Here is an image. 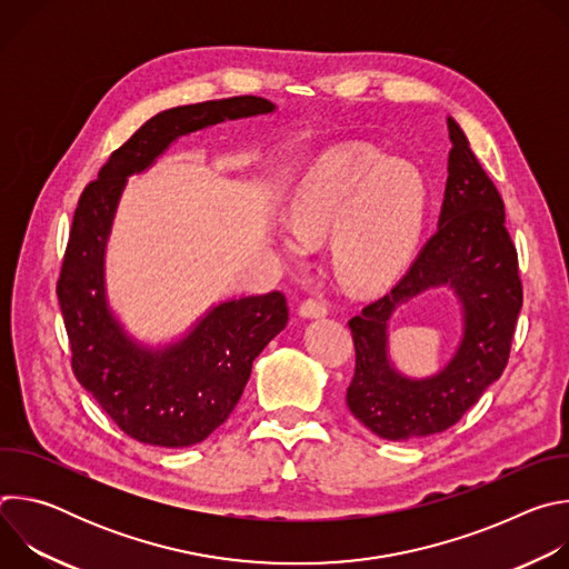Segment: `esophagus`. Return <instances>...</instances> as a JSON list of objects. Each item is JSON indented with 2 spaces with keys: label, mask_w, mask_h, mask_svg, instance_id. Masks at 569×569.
Instances as JSON below:
<instances>
[{
  "label": "esophagus",
  "mask_w": 569,
  "mask_h": 569,
  "mask_svg": "<svg viewBox=\"0 0 569 569\" xmlns=\"http://www.w3.org/2000/svg\"><path fill=\"white\" fill-rule=\"evenodd\" d=\"M301 317H323L327 315V303L321 299H303L299 306Z\"/></svg>",
  "instance_id": "34e87169"
}]
</instances>
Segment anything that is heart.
Listing matches in <instances>:
<instances>
[{
	"label": "heart",
	"instance_id": "heart-1",
	"mask_svg": "<svg viewBox=\"0 0 569 569\" xmlns=\"http://www.w3.org/2000/svg\"><path fill=\"white\" fill-rule=\"evenodd\" d=\"M421 173L373 146L349 143L323 154L290 202L281 246L303 259L336 230L333 268L353 290L385 283L412 254L426 216Z\"/></svg>",
	"mask_w": 569,
	"mask_h": 569
}]
</instances>
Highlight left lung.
Listing matches in <instances>:
<instances>
[{
    "mask_svg": "<svg viewBox=\"0 0 569 569\" xmlns=\"http://www.w3.org/2000/svg\"><path fill=\"white\" fill-rule=\"evenodd\" d=\"M448 132L452 150L439 229L402 279L349 319L356 369L347 405L360 423L389 441L452 428L502 376L522 308L518 250L505 227V202L452 119ZM435 284H450L460 295L465 340L439 377L402 379L386 360V319L398 302Z\"/></svg>",
    "mask_w": 569,
    "mask_h": 569,
    "instance_id": "1",
    "label": "left lung"
}]
</instances>
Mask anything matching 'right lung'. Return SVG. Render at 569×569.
<instances>
[{"label":"right lung","mask_w":569,"mask_h":569,"mask_svg":"<svg viewBox=\"0 0 569 569\" xmlns=\"http://www.w3.org/2000/svg\"><path fill=\"white\" fill-rule=\"evenodd\" d=\"M261 97L180 106L148 119L117 148L78 198L56 283L71 349V371L132 439L184 448L227 421L266 345L286 329L281 292L242 297L213 308L196 331L167 351L130 342L103 295V250L126 178L150 167L180 134L272 112Z\"/></svg>","instance_id":"add662e5"}]
</instances>
